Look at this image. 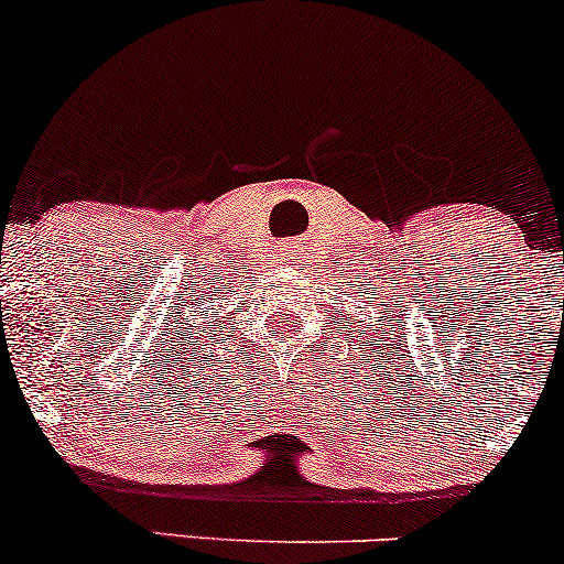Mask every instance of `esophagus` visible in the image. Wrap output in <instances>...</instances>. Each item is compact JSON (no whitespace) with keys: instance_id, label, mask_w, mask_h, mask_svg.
I'll return each mask as SVG.
<instances>
[{"instance_id":"obj_1","label":"esophagus","mask_w":564,"mask_h":564,"mask_svg":"<svg viewBox=\"0 0 564 564\" xmlns=\"http://www.w3.org/2000/svg\"><path fill=\"white\" fill-rule=\"evenodd\" d=\"M291 249H294V246H289V249H286V251H289V254H291Z\"/></svg>"}]
</instances>
